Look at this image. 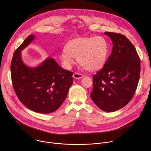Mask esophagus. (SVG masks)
I'll return each mask as SVG.
<instances>
[{"instance_id": "esophagus-1", "label": "esophagus", "mask_w": 151, "mask_h": 151, "mask_svg": "<svg viewBox=\"0 0 151 151\" xmlns=\"http://www.w3.org/2000/svg\"><path fill=\"white\" fill-rule=\"evenodd\" d=\"M83 77H84V75L79 73H75L73 74V78L75 79H81Z\"/></svg>"}]
</instances>
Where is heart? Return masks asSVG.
Instances as JSON below:
<instances>
[{
  "label": "heart",
  "instance_id": "heart-1",
  "mask_svg": "<svg viewBox=\"0 0 151 151\" xmlns=\"http://www.w3.org/2000/svg\"><path fill=\"white\" fill-rule=\"evenodd\" d=\"M109 44L101 36L78 37L72 39L61 53L62 64L69 68L78 58L79 64L86 70L95 71L105 65L109 55Z\"/></svg>",
  "mask_w": 151,
  "mask_h": 151
}]
</instances>
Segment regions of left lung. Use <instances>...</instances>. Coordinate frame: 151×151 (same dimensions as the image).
<instances>
[{"instance_id":"8db88e82","label":"left lung","mask_w":151,"mask_h":151,"mask_svg":"<svg viewBox=\"0 0 151 151\" xmlns=\"http://www.w3.org/2000/svg\"><path fill=\"white\" fill-rule=\"evenodd\" d=\"M112 39L111 54L101 70L93 76V103L111 112L126 106L133 98L140 75V59L134 45L123 35L105 32Z\"/></svg>"}]
</instances>
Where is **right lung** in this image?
I'll use <instances>...</instances> for the list:
<instances>
[{
  "instance_id": "obj_1",
  "label": "right lung",
  "mask_w": 151,
  "mask_h": 151,
  "mask_svg": "<svg viewBox=\"0 0 151 151\" xmlns=\"http://www.w3.org/2000/svg\"><path fill=\"white\" fill-rule=\"evenodd\" d=\"M35 39L28 36L16 50L11 64V76L19 99L32 111L48 114L56 110L65 99L73 83V72L63 69L55 59L47 58L36 67L27 66L21 58L24 50Z\"/></svg>"
}]
</instances>
